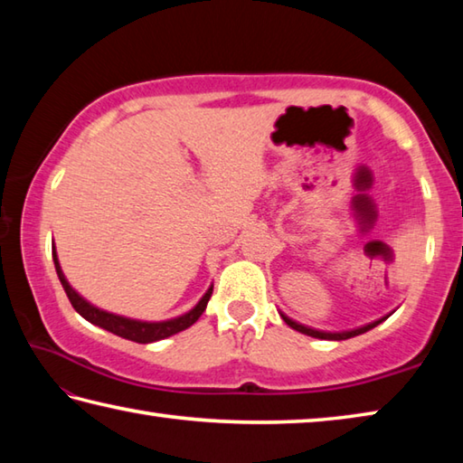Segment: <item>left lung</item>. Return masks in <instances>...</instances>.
<instances>
[{
  "mask_svg": "<svg viewBox=\"0 0 463 463\" xmlns=\"http://www.w3.org/2000/svg\"><path fill=\"white\" fill-rule=\"evenodd\" d=\"M282 319H285V323H287L288 327H293L295 331H301V334H305V335H311V337H317V339H331V342H342V339H350V337H355V335L366 334V331H370L372 327H376L378 323H383L386 317H384V319H380V321H374V323H368V326L358 327V329H352V331H339V334H327V331L311 329V327H307V326H301V323H297V321H293V319H288L287 315H282Z\"/></svg>",
  "mask_w": 463,
  "mask_h": 463,
  "instance_id": "1",
  "label": "left lung"
}]
</instances>
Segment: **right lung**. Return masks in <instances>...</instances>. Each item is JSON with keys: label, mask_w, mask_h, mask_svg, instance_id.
I'll return each mask as SVG.
<instances>
[{"label": "right lung", "mask_w": 463, "mask_h": 463, "mask_svg": "<svg viewBox=\"0 0 463 463\" xmlns=\"http://www.w3.org/2000/svg\"><path fill=\"white\" fill-rule=\"evenodd\" d=\"M52 260H54V269H56V274H59V280H61V285L64 288V293H67L71 305L75 307V311L80 315V317L87 319L89 323H93V326H97V327H101L105 331H111V334H116V335L124 337V339H129V342H136V344L160 342V339H166L170 335L178 334V331L191 327L193 323L201 317L203 311H205V307H207L209 298H211V293H213V287H209L207 293L203 295L201 301L194 305L189 313L181 315V317L166 319V321L128 319V317H121V315H116V313L97 309L95 305L85 301V298L80 297L77 290L69 285L67 277L62 274L59 256H56L54 246H52Z\"/></svg>", "instance_id": "1"}]
</instances>
